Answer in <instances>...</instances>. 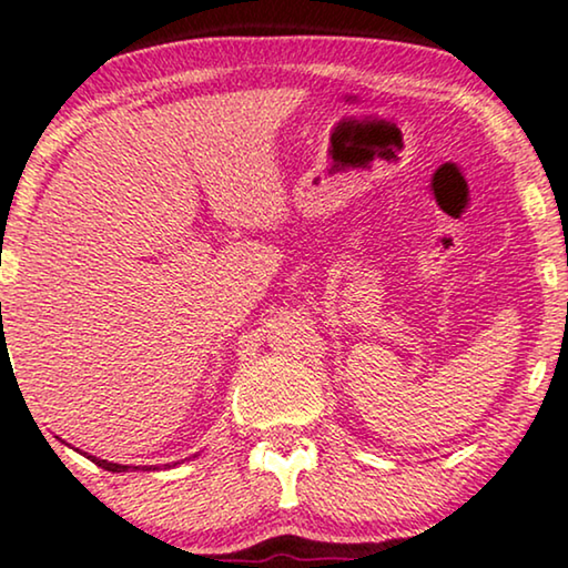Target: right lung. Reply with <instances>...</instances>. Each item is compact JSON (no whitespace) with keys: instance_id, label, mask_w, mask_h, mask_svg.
Masks as SVG:
<instances>
[{"instance_id":"add662e5","label":"right lung","mask_w":568,"mask_h":568,"mask_svg":"<svg viewBox=\"0 0 568 568\" xmlns=\"http://www.w3.org/2000/svg\"><path fill=\"white\" fill-rule=\"evenodd\" d=\"M82 455H85L90 463H95L98 467H103V470H109V473H126L130 470V465H116V463H109V459H101V457H93V455H88V452H82ZM179 463H173V465H165V467H176ZM132 470H140V467H132ZM142 470H158L155 465H145L142 467Z\"/></svg>"}]
</instances>
